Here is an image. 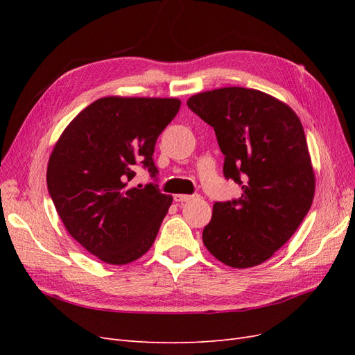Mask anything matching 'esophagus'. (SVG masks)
Returning <instances> with one entry per match:
<instances>
[{"instance_id":"1","label":"esophagus","mask_w":355,"mask_h":355,"mask_svg":"<svg viewBox=\"0 0 355 355\" xmlns=\"http://www.w3.org/2000/svg\"><path fill=\"white\" fill-rule=\"evenodd\" d=\"M173 198H175V201H178V202H185V201H191V200L200 198V194H192V196H188V194H176Z\"/></svg>"}]
</instances>
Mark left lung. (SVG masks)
Here are the masks:
<instances>
[{"label": "left lung", "instance_id": "obj_1", "mask_svg": "<svg viewBox=\"0 0 355 355\" xmlns=\"http://www.w3.org/2000/svg\"><path fill=\"white\" fill-rule=\"evenodd\" d=\"M187 105L213 127L223 176L241 187L240 198L213 204L202 243L228 266L259 265L292 237L313 204L304 127L286 103L254 89L204 92Z\"/></svg>", "mask_w": 355, "mask_h": 355}]
</instances>
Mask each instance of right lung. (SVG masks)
<instances>
[{
	"label": "right lung",
	"instance_id": "obj_1",
	"mask_svg": "<svg viewBox=\"0 0 355 355\" xmlns=\"http://www.w3.org/2000/svg\"><path fill=\"white\" fill-rule=\"evenodd\" d=\"M179 108L173 98H102L73 118L53 149V204L72 239L106 263L133 262L155 241L173 198L158 188L153 155ZM136 165L155 182L128 184Z\"/></svg>",
	"mask_w": 355,
	"mask_h": 355
}]
</instances>
